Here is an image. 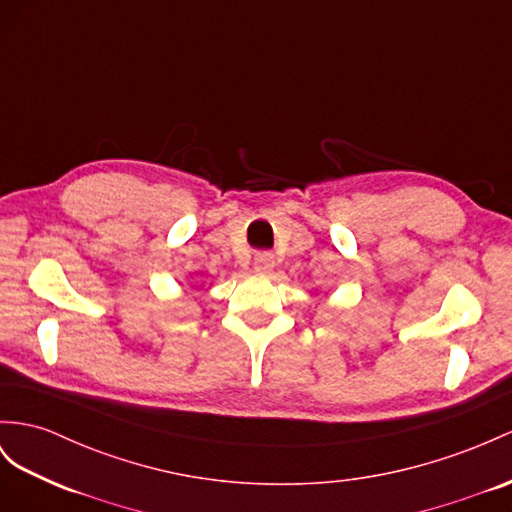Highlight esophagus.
<instances>
[{
    "label": "esophagus",
    "mask_w": 512,
    "mask_h": 512,
    "mask_svg": "<svg viewBox=\"0 0 512 512\" xmlns=\"http://www.w3.org/2000/svg\"><path fill=\"white\" fill-rule=\"evenodd\" d=\"M253 266L257 272H270L274 266V255L270 251H259L255 253V261Z\"/></svg>",
    "instance_id": "esophagus-1"
}]
</instances>
